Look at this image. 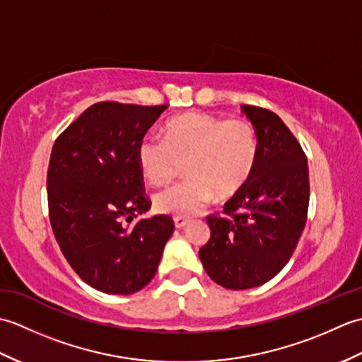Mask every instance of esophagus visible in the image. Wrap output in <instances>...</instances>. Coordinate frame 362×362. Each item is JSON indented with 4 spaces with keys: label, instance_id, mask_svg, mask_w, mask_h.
Here are the masks:
<instances>
[{
    "label": "esophagus",
    "instance_id": "obj_1",
    "mask_svg": "<svg viewBox=\"0 0 362 362\" xmlns=\"http://www.w3.org/2000/svg\"><path fill=\"white\" fill-rule=\"evenodd\" d=\"M188 224V219L183 216H174V226L175 228H183Z\"/></svg>",
    "mask_w": 362,
    "mask_h": 362
}]
</instances>
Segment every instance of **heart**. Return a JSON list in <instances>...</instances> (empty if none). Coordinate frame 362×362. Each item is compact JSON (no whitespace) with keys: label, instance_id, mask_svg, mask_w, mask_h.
I'll use <instances>...</instances> for the list:
<instances>
[{"label":"heart","instance_id":"heart-1","mask_svg":"<svg viewBox=\"0 0 362 362\" xmlns=\"http://www.w3.org/2000/svg\"><path fill=\"white\" fill-rule=\"evenodd\" d=\"M258 134L244 118H221L191 112L165 126V140L146 135L138 143L136 160L153 185L173 180L185 161L187 179L153 197L161 213L188 216L213 196L227 199L241 191L255 169Z\"/></svg>","mask_w":362,"mask_h":362}]
</instances>
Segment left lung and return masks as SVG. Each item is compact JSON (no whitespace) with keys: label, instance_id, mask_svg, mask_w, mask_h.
I'll return each mask as SVG.
<instances>
[{"label":"left lung","instance_id":"8db88e82","mask_svg":"<svg viewBox=\"0 0 362 362\" xmlns=\"http://www.w3.org/2000/svg\"><path fill=\"white\" fill-rule=\"evenodd\" d=\"M258 134L249 182L226 202L224 216H206L210 240L199 250L205 272L227 289L269 281L286 266L308 218V161L279 115L243 104Z\"/></svg>","mask_w":362,"mask_h":362}]
</instances>
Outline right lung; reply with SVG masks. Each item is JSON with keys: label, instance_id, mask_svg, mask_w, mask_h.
Segmentation results:
<instances>
[{"label": "right lung", "instance_id": "obj_1", "mask_svg": "<svg viewBox=\"0 0 362 362\" xmlns=\"http://www.w3.org/2000/svg\"><path fill=\"white\" fill-rule=\"evenodd\" d=\"M168 105H90L52 146L46 191L54 236L73 271L105 294H134L153 275L174 221L151 209L138 143Z\"/></svg>", "mask_w": 362, "mask_h": 362}]
</instances>
